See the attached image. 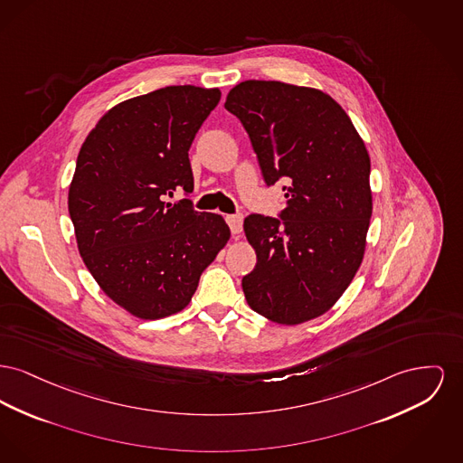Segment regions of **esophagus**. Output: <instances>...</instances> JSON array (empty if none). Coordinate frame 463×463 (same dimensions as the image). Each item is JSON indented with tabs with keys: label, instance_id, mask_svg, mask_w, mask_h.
Returning <instances> with one entry per match:
<instances>
[{
	"label": "esophagus",
	"instance_id": "1",
	"mask_svg": "<svg viewBox=\"0 0 463 463\" xmlns=\"http://www.w3.org/2000/svg\"><path fill=\"white\" fill-rule=\"evenodd\" d=\"M225 220H227V223L231 227V232L234 236H238L241 232V229H243V215H240V213L238 215H227Z\"/></svg>",
	"mask_w": 463,
	"mask_h": 463
}]
</instances>
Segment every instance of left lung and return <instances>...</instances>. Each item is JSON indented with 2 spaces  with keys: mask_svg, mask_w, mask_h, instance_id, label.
Listing matches in <instances>:
<instances>
[{
  "mask_svg": "<svg viewBox=\"0 0 463 463\" xmlns=\"http://www.w3.org/2000/svg\"><path fill=\"white\" fill-rule=\"evenodd\" d=\"M225 109L241 120L266 185L285 180L279 218H245L257 253L241 281L246 302L276 324L313 320L343 296L364 259L373 215L367 148L318 89L246 80L231 89Z\"/></svg>",
  "mask_w": 463,
  "mask_h": 463,
  "instance_id": "left-lung-1",
  "label": "left lung"
}]
</instances>
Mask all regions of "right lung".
I'll return each instance as SVG.
<instances>
[{
  "mask_svg": "<svg viewBox=\"0 0 463 463\" xmlns=\"http://www.w3.org/2000/svg\"><path fill=\"white\" fill-rule=\"evenodd\" d=\"M220 101L218 89L169 85L109 109L85 137L68 210L87 269L143 320L182 311L231 238L217 213H199L189 148Z\"/></svg>",
  "mask_w": 463,
  "mask_h": 463,
  "instance_id": "1",
  "label": "right lung"
}]
</instances>
